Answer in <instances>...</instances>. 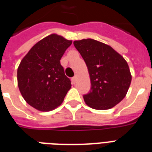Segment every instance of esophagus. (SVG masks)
<instances>
[{"label": "esophagus", "instance_id": "esophagus-1", "mask_svg": "<svg viewBox=\"0 0 152 152\" xmlns=\"http://www.w3.org/2000/svg\"><path fill=\"white\" fill-rule=\"evenodd\" d=\"M76 79H77V77H76V76H74V77H72V84H75V83H76Z\"/></svg>", "mask_w": 152, "mask_h": 152}]
</instances>
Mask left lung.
Masks as SVG:
<instances>
[{"label":"left lung","mask_w":152,"mask_h":152,"mask_svg":"<svg viewBox=\"0 0 152 152\" xmlns=\"http://www.w3.org/2000/svg\"><path fill=\"white\" fill-rule=\"evenodd\" d=\"M84 60L90 75V92L86 104L95 110H108L125 97L132 76L124 57L111 46L91 39L73 42Z\"/></svg>","instance_id":"left-lung-1"}]
</instances>
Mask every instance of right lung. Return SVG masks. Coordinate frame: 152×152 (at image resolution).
Here are the masks:
<instances>
[{
	"mask_svg": "<svg viewBox=\"0 0 152 152\" xmlns=\"http://www.w3.org/2000/svg\"><path fill=\"white\" fill-rule=\"evenodd\" d=\"M71 44L70 40L52 34L37 42L20 62L18 87L25 101L38 110L57 108L71 88L60 62Z\"/></svg>",
	"mask_w": 152,
	"mask_h": 152,
	"instance_id": "add662e5",
	"label": "right lung"
}]
</instances>
